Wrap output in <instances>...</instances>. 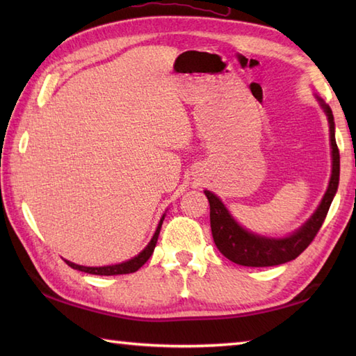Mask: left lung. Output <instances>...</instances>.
<instances>
[{
	"mask_svg": "<svg viewBox=\"0 0 356 356\" xmlns=\"http://www.w3.org/2000/svg\"><path fill=\"white\" fill-rule=\"evenodd\" d=\"M321 107L324 108L329 120L330 130V145H332V176L326 194L316 208L314 216L293 232L292 236L284 238H266L261 236H255L234 220L229 216L228 209L225 208L220 199L216 197L213 193L205 191V195L209 202V220L211 231H213L214 243L226 259L241 264V266L251 268H264V266H277L286 261H291L305 251L312 243L316 234H318L324 218L327 216L330 203L338 190L339 182V149L335 140V122L334 115L329 105L321 99Z\"/></svg>",
	"mask_w": 356,
	"mask_h": 356,
	"instance_id": "obj_1",
	"label": "left lung"
}]
</instances>
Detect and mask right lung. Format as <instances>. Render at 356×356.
I'll return each instance as SVG.
<instances>
[{
	"label": "right lung",
	"mask_w": 356,
	"mask_h": 356,
	"mask_svg": "<svg viewBox=\"0 0 356 356\" xmlns=\"http://www.w3.org/2000/svg\"><path fill=\"white\" fill-rule=\"evenodd\" d=\"M163 218H165V216L161 218V222H159L157 229H156V232H154L153 238H151V241L148 243V246H147L145 249H143V251H142L139 255H136L134 259H131V260H128V261H125V263H119V264H111V266H101V268L79 266V264H74V263L67 261V260H65V263L69 264V266L73 268V269L87 272V274H93V275H120V274H131V272H136L139 268H142L143 264H145L147 260L151 257V254H153L154 248H156V243H157L159 232H161V228H162Z\"/></svg>",
	"instance_id": "1"
}]
</instances>
